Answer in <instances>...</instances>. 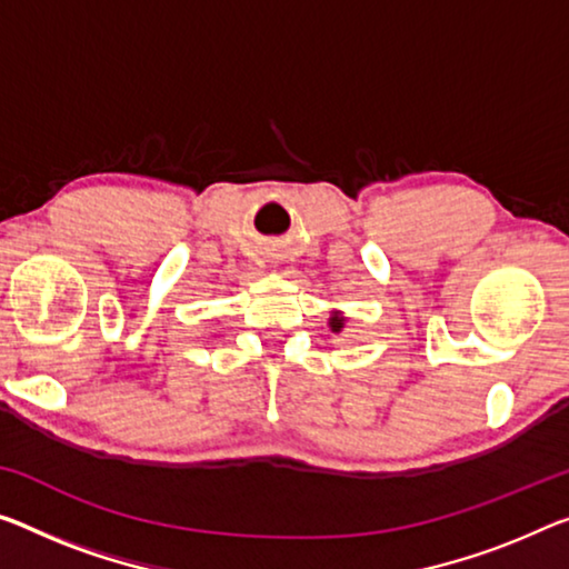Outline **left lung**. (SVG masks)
Wrapping results in <instances>:
<instances>
[{"label": "left lung", "instance_id": "8db88e82", "mask_svg": "<svg viewBox=\"0 0 569 569\" xmlns=\"http://www.w3.org/2000/svg\"><path fill=\"white\" fill-rule=\"evenodd\" d=\"M330 328H333V330H336V333H338V330H340V328H343V320H340V318H333V322H330Z\"/></svg>", "mask_w": 569, "mask_h": 569}]
</instances>
